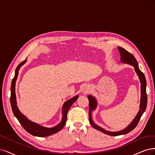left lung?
Wrapping results in <instances>:
<instances>
[{
    "label": "left lung",
    "instance_id": "1",
    "mask_svg": "<svg viewBox=\"0 0 155 155\" xmlns=\"http://www.w3.org/2000/svg\"><path fill=\"white\" fill-rule=\"evenodd\" d=\"M118 50H120V55H121V60L124 63H127L133 65V66L134 67L136 72H137L140 78V83H141V103H140V111L138 112V114L135 117V118L133 120L132 123H131L127 127L122 130L118 131V132H109V131H107L106 130L96 125L93 122L91 118V112L94 109H95V108L96 107V105H97L96 101L95 100V98L92 97V96H88V99L89 101L88 117H89V121H90V124L94 128H95L96 129L99 130L101 131V132L110 136H118L121 134H125L127 133L130 132L131 130H133L138 125L139 121L140 120V118H141L143 113L145 112V109H146V107H147V96L146 93V79H145L143 73L138 68V65L137 59H136L134 56L132 54H130L128 51H127L124 48L121 47H118Z\"/></svg>",
    "mask_w": 155,
    "mask_h": 155
}]
</instances>
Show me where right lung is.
Returning a JSON list of instances; mask_svg holds the SVG:
<instances>
[{
    "label": "right lung",
    "mask_w": 155,
    "mask_h": 155,
    "mask_svg": "<svg viewBox=\"0 0 155 155\" xmlns=\"http://www.w3.org/2000/svg\"><path fill=\"white\" fill-rule=\"evenodd\" d=\"M26 61V59L23 61L19 64L18 65L16 70H15V76L12 79V85H11V96H10V103H11V106L12 109L13 110V112L14 115L17 118V119L19 121V123L22 125V127L24 128L28 133L31 134V135L35 136V137H48V136L51 135L53 134H55L60 130H61L64 125L66 124L67 121V116L68 111L70 107L78 99V96H76L74 97L72 99H70L66 101L64 104L63 107V119L61 122L58 125H56L54 127L52 128H46L44 127H42L37 124L35 123L31 122V121L28 120L26 117L23 115L19 110L18 109L17 107V102H16V98H15V81L16 79L18 76V70L21 68L22 64H24Z\"/></svg>",
    "instance_id": "add662e5"
}]
</instances>
